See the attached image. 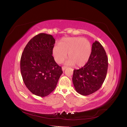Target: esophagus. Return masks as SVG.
Listing matches in <instances>:
<instances>
[{
	"instance_id": "34e87169",
	"label": "esophagus",
	"mask_w": 127,
	"mask_h": 127,
	"mask_svg": "<svg viewBox=\"0 0 127 127\" xmlns=\"http://www.w3.org/2000/svg\"><path fill=\"white\" fill-rule=\"evenodd\" d=\"M67 68V67L66 66H63L62 67V70L64 71L65 69H66Z\"/></svg>"
}]
</instances>
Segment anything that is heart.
Here are the masks:
<instances>
[{
    "label": "heart",
    "mask_w": 127,
    "mask_h": 127,
    "mask_svg": "<svg viewBox=\"0 0 127 127\" xmlns=\"http://www.w3.org/2000/svg\"><path fill=\"white\" fill-rule=\"evenodd\" d=\"M92 52V46L89 40L82 37H68L62 39L59 45L53 48L55 61L61 63L66 59L68 53L67 64L83 66L88 63Z\"/></svg>",
    "instance_id": "heart-1"
}]
</instances>
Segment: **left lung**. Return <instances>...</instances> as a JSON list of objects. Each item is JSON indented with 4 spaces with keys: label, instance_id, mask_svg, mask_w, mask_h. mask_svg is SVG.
I'll return each instance as SVG.
<instances>
[{
    "label": "left lung",
    "instance_id": "8db88e82",
    "mask_svg": "<svg viewBox=\"0 0 127 127\" xmlns=\"http://www.w3.org/2000/svg\"><path fill=\"white\" fill-rule=\"evenodd\" d=\"M108 67L107 54L102 45L96 40L92 44L88 63L73 71L72 81L76 92L82 95H88L97 91L105 80Z\"/></svg>",
    "mask_w": 127,
    "mask_h": 127
}]
</instances>
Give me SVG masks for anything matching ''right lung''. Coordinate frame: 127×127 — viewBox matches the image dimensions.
<instances>
[{
  "mask_svg": "<svg viewBox=\"0 0 127 127\" xmlns=\"http://www.w3.org/2000/svg\"><path fill=\"white\" fill-rule=\"evenodd\" d=\"M55 40L51 35L40 33L25 46L20 59L24 83L34 95L44 97L54 91L63 71L52 56Z\"/></svg>",
  "mask_w": 127,
  "mask_h": 127,
  "instance_id": "1",
  "label": "right lung"
}]
</instances>
